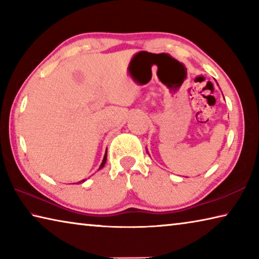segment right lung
<instances>
[{
    "label": "right lung",
    "instance_id": "1",
    "mask_svg": "<svg viewBox=\"0 0 259 259\" xmlns=\"http://www.w3.org/2000/svg\"><path fill=\"white\" fill-rule=\"evenodd\" d=\"M106 160H107V151H106V153H105V156H104V160H103V162H102V164H100V166H99V169H102L103 166L105 165V163H106ZM84 182V181H83Z\"/></svg>",
    "mask_w": 259,
    "mask_h": 259
}]
</instances>
